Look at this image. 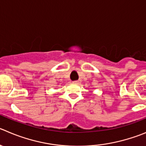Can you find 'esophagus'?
<instances>
[{"mask_svg": "<svg viewBox=\"0 0 146 146\" xmlns=\"http://www.w3.org/2000/svg\"><path fill=\"white\" fill-rule=\"evenodd\" d=\"M73 83H74V84H79L80 81H79V80H77V81H73Z\"/></svg>", "mask_w": 146, "mask_h": 146, "instance_id": "1", "label": "esophagus"}]
</instances>
